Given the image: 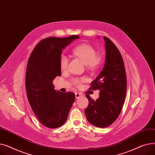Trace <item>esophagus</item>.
<instances>
[{
    "label": "esophagus",
    "mask_w": 155,
    "mask_h": 155,
    "mask_svg": "<svg viewBox=\"0 0 155 155\" xmlns=\"http://www.w3.org/2000/svg\"><path fill=\"white\" fill-rule=\"evenodd\" d=\"M82 94L78 93V92L75 93V98L76 99H78V98H80V97H82Z\"/></svg>",
    "instance_id": "esophagus-1"
}]
</instances>
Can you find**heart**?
Returning <instances> with one entry per match:
<instances>
[{
  "label": "heart",
  "instance_id": "heart-1",
  "mask_svg": "<svg viewBox=\"0 0 155 155\" xmlns=\"http://www.w3.org/2000/svg\"><path fill=\"white\" fill-rule=\"evenodd\" d=\"M73 53L82 61L85 64H87L90 69H95L101 62V58L99 56L96 55L95 49L87 44H82L77 46L73 48ZM68 64V59L66 55L61 54L60 57V65L62 70L67 68ZM82 79H75L74 84L77 86H80L81 82L84 81Z\"/></svg>",
  "mask_w": 155,
  "mask_h": 155
}]
</instances>
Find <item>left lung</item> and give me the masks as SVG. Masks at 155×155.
Segmentation results:
<instances>
[{"instance_id": "8db88e82", "label": "left lung", "mask_w": 155, "mask_h": 155, "mask_svg": "<svg viewBox=\"0 0 155 155\" xmlns=\"http://www.w3.org/2000/svg\"><path fill=\"white\" fill-rule=\"evenodd\" d=\"M105 61L104 68L89 89L100 91L99 97L93 100L86 95L88 105L85 110L88 121L98 127L112 124L118 117L126 95L127 78L124 63L116 45L104 36Z\"/></svg>"}]
</instances>
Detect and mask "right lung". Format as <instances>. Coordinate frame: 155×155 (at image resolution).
Instances as JSON below:
<instances>
[{
  "instance_id": "right-lung-1",
  "label": "right lung",
  "mask_w": 155,
  "mask_h": 155,
  "mask_svg": "<svg viewBox=\"0 0 155 155\" xmlns=\"http://www.w3.org/2000/svg\"><path fill=\"white\" fill-rule=\"evenodd\" d=\"M78 38V36L72 35L43 39L35 46L28 60L26 73L28 99L40 123L47 127L62 126L75 101L74 93L55 91L53 81L61 76L62 50Z\"/></svg>"
}]
</instances>
